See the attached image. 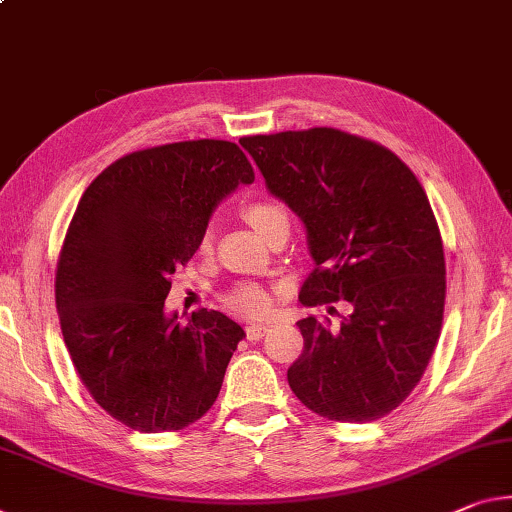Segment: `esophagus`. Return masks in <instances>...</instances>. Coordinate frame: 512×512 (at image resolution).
Here are the masks:
<instances>
[{"mask_svg": "<svg viewBox=\"0 0 512 512\" xmlns=\"http://www.w3.org/2000/svg\"><path fill=\"white\" fill-rule=\"evenodd\" d=\"M266 330H269V326H264V323H250V326H246V337L250 342H259L266 335Z\"/></svg>", "mask_w": 512, "mask_h": 512, "instance_id": "34e87169", "label": "esophagus"}]
</instances>
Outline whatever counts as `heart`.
Returning a JSON list of instances; mask_svg holds the SVG:
<instances>
[{
    "instance_id": "heart-1",
    "label": "heart",
    "mask_w": 512,
    "mask_h": 512,
    "mask_svg": "<svg viewBox=\"0 0 512 512\" xmlns=\"http://www.w3.org/2000/svg\"><path fill=\"white\" fill-rule=\"evenodd\" d=\"M243 216H246V221L253 225L264 239L269 237L278 225L289 223L287 209L282 207L278 200L266 196H257L243 202ZM212 241V230H205L200 239L202 253H209V250H212ZM225 305L227 310H232L234 314L248 316V319H259V316L269 314L271 310V294L264 287L253 285V282H243V285H237L227 291Z\"/></svg>"
}]
</instances>
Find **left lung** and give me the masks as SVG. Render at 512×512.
I'll return each mask as SVG.
<instances>
[{
    "label": "left lung",
    "mask_w": 512,
    "mask_h": 512,
    "mask_svg": "<svg viewBox=\"0 0 512 512\" xmlns=\"http://www.w3.org/2000/svg\"><path fill=\"white\" fill-rule=\"evenodd\" d=\"M275 198L307 227L314 271L303 305L344 300L348 314L298 321L303 353L287 380L332 421H376L408 399L442 330L446 266L440 227L415 173L392 150L342 129L239 141Z\"/></svg>",
    "instance_id": "8db88e82"
}]
</instances>
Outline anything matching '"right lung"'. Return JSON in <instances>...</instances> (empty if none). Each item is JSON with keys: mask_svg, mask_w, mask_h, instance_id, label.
<instances>
[{"mask_svg": "<svg viewBox=\"0 0 512 512\" xmlns=\"http://www.w3.org/2000/svg\"><path fill=\"white\" fill-rule=\"evenodd\" d=\"M253 182L237 143L200 139L125 154L81 196L56 264V310L81 383L120 424L182 431L214 405L246 332L216 310L182 326L164 300L218 202Z\"/></svg>", "mask_w": 512, "mask_h": 512, "instance_id": "1", "label": "right lung"}]
</instances>
